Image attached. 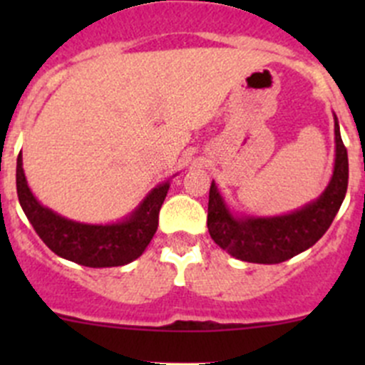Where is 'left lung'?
<instances>
[{
	"mask_svg": "<svg viewBox=\"0 0 365 365\" xmlns=\"http://www.w3.org/2000/svg\"><path fill=\"white\" fill-rule=\"evenodd\" d=\"M336 162L325 192L312 203L279 217H235L215 182L210 185L208 231L217 245L249 263L275 264L307 251L325 235L339 212L348 189V152L334 116Z\"/></svg>",
	"mask_w": 365,
	"mask_h": 365,
	"instance_id": "left-lung-1",
	"label": "left lung"
}]
</instances>
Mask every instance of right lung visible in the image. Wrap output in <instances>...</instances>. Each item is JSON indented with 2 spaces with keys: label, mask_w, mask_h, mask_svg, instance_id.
<instances>
[{
  "label": "right lung",
  "mask_w": 365,
  "mask_h": 365,
  "mask_svg": "<svg viewBox=\"0 0 365 365\" xmlns=\"http://www.w3.org/2000/svg\"><path fill=\"white\" fill-rule=\"evenodd\" d=\"M16 180L19 203L43 244L60 257L91 268L121 267L138 259L155 235L169 190V182L157 185L121 222L84 224L65 219L36 201L26 182L23 155L17 157Z\"/></svg>",
  "instance_id": "add662e5"
}]
</instances>
